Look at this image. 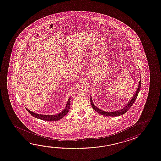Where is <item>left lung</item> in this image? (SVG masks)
<instances>
[{
    "mask_svg": "<svg viewBox=\"0 0 161 161\" xmlns=\"http://www.w3.org/2000/svg\"><path fill=\"white\" fill-rule=\"evenodd\" d=\"M141 79L140 78V81L139 82L138 86L137 88L136 92L135 94L134 95L133 97H131V99H130V100L129 101L128 103H127L126 105L122 109L119 110H117V111H105L104 110H102L101 109H99L97 106H95L94 105L93 102H92V97L90 98V102H91V105H92V108L97 111V113H99V114H102L105 116H118L121 115L123 114H124V113H125L126 111L128 110L130 108V107L132 106V105L135 102V100H136V97H138V95L139 91L141 90Z\"/></svg>",
    "mask_w": 161,
    "mask_h": 161,
    "instance_id": "left-lung-1",
    "label": "left lung"
}]
</instances>
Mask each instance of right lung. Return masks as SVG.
<instances>
[{"mask_svg": "<svg viewBox=\"0 0 161 161\" xmlns=\"http://www.w3.org/2000/svg\"><path fill=\"white\" fill-rule=\"evenodd\" d=\"M71 98V97H69V99H68L67 104H66V105L64 108V109L61 113H59L58 114H55V115H43V114H37V113H35L32 111H30L29 109H28L26 108H25V109L30 114H31L33 116H34L35 118H36L37 119L46 120V121H56V120H58L59 119H62L63 117H64L68 113L69 107H70Z\"/></svg>", "mask_w": 161, "mask_h": 161, "instance_id": "obj_1", "label": "right lung"}]
</instances>
